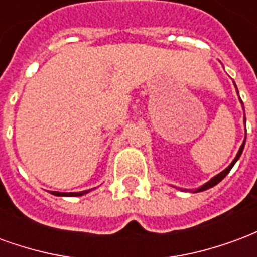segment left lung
Masks as SVG:
<instances>
[{
    "mask_svg": "<svg viewBox=\"0 0 257 257\" xmlns=\"http://www.w3.org/2000/svg\"><path fill=\"white\" fill-rule=\"evenodd\" d=\"M243 146H245V140H243L242 146H241V147H239V151H238L237 157H235V158H234V161H232L231 164H230V165H228V167H227L226 169H224V171H223V172H220V173H219V175H216L215 178H213V179H210V180H209V182H208V183H205L204 186H202V187H199V189L197 190V191H195V193H199V191H204V190L210 189V187H213V186H216V184L219 183V182H221V180H223V179L226 178L227 175H228V172H230V171H231V168L234 167V164H235V162L238 161V158H239V157H241V154H242Z\"/></svg>",
    "mask_w": 257,
    "mask_h": 257,
    "instance_id": "1",
    "label": "left lung"
}]
</instances>
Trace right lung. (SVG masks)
<instances>
[{
  "instance_id": "right-lung-1",
  "label": "right lung",
  "mask_w": 257,
  "mask_h": 257,
  "mask_svg": "<svg viewBox=\"0 0 257 257\" xmlns=\"http://www.w3.org/2000/svg\"><path fill=\"white\" fill-rule=\"evenodd\" d=\"M88 193V191H79V193H58V191H53L52 194H55V195H70V197H77V195H82V194Z\"/></svg>"
}]
</instances>
